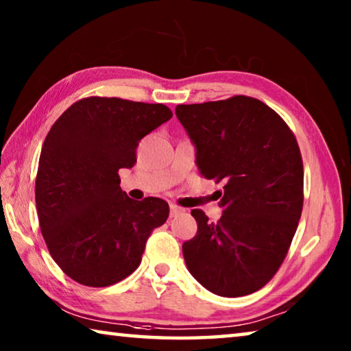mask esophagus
<instances>
[{"label":"esophagus","instance_id":"obj_1","mask_svg":"<svg viewBox=\"0 0 351 351\" xmlns=\"http://www.w3.org/2000/svg\"><path fill=\"white\" fill-rule=\"evenodd\" d=\"M182 212H184V209H181L180 206L170 204V217H176V215H180V213H182Z\"/></svg>","mask_w":351,"mask_h":351}]
</instances>
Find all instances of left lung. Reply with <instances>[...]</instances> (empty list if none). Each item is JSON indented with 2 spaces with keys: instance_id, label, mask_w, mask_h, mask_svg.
Listing matches in <instances>:
<instances>
[{
  "instance_id": "1",
  "label": "left lung",
  "mask_w": 351,
  "mask_h": 351,
  "mask_svg": "<svg viewBox=\"0 0 351 351\" xmlns=\"http://www.w3.org/2000/svg\"><path fill=\"white\" fill-rule=\"evenodd\" d=\"M199 173L223 182L218 223L193 209L198 230L182 245L187 269L210 293L240 297L268 283L299 224L304 164L293 132L257 99L178 105Z\"/></svg>"
}]
</instances>
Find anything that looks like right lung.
<instances>
[{"label":"right lung","instance_id":"obj_1","mask_svg":"<svg viewBox=\"0 0 351 351\" xmlns=\"http://www.w3.org/2000/svg\"><path fill=\"white\" fill-rule=\"evenodd\" d=\"M173 116L162 104L82 99L63 112L41 148L35 203L51 257L73 280L110 287L138 268L169 204L134 201L119 170L132 169L139 141Z\"/></svg>","mask_w":351,"mask_h":351}]
</instances>
